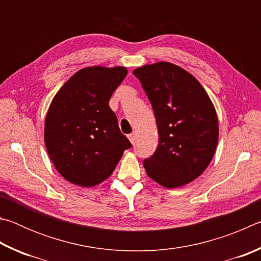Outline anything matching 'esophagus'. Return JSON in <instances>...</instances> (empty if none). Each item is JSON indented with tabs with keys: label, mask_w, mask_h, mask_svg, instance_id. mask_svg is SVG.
I'll use <instances>...</instances> for the list:
<instances>
[{
	"label": "esophagus",
	"mask_w": 261,
	"mask_h": 261,
	"mask_svg": "<svg viewBox=\"0 0 261 261\" xmlns=\"http://www.w3.org/2000/svg\"><path fill=\"white\" fill-rule=\"evenodd\" d=\"M127 138H129V140L131 141V144H135L136 143V134H135V132H132V134L127 135Z\"/></svg>",
	"instance_id": "34e87169"
}]
</instances>
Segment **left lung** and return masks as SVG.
Returning a JSON list of instances; mask_svg holds the SVG:
<instances>
[{"mask_svg":"<svg viewBox=\"0 0 261 261\" xmlns=\"http://www.w3.org/2000/svg\"><path fill=\"white\" fill-rule=\"evenodd\" d=\"M152 105L159 145L144 159L147 175L162 187H182L204 173L219 139L210 96L191 73L159 62L134 70Z\"/></svg>","mask_w":261,"mask_h":261,"instance_id":"8db88e82","label":"left lung"}]
</instances>
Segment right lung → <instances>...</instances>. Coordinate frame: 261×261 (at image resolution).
Returning <instances> with one entry per match:
<instances>
[{"instance_id":"obj_1","label":"right lung","mask_w":261,"mask_h":261,"mask_svg":"<svg viewBox=\"0 0 261 261\" xmlns=\"http://www.w3.org/2000/svg\"><path fill=\"white\" fill-rule=\"evenodd\" d=\"M126 74L123 67L82 69L53 99L45 122L46 148L68 182L81 187L103 182L131 148L109 107Z\"/></svg>"}]
</instances>
